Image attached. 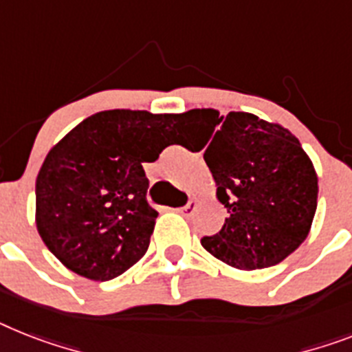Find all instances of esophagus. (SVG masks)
I'll return each instance as SVG.
<instances>
[{"instance_id":"esophagus-1","label":"esophagus","mask_w":352,"mask_h":352,"mask_svg":"<svg viewBox=\"0 0 352 352\" xmlns=\"http://www.w3.org/2000/svg\"><path fill=\"white\" fill-rule=\"evenodd\" d=\"M196 207H197V203L194 201V199H190V201H188L187 205H185V207H182V208H176V210H178L179 214H182V216L188 217V216H192V212L196 210Z\"/></svg>"}]
</instances>
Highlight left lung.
<instances>
[{
  "label": "left lung",
  "instance_id": "obj_1",
  "mask_svg": "<svg viewBox=\"0 0 352 352\" xmlns=\"http://www.w3.org/2000/svg\"><path fill=\"white\" fill-rule=\"evenodd\" d=\"M183 118L214 135L203 158L228 212L221 230L203 237V248L237 270L286 259L309 234L318 197L315 167L298 138L252 113L190 109Z\"/></svg>",
  "mask_w": 352,
  "mask_h": 352
}]
</instances>
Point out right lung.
<instances>
[{
	"label": "right lung",
	"mask_w": 352,
	"mask_h": 352,
	"mask_svg": "<svg viewBox=\"0 0 352 352\" xmlns=\"http://www.w3.org/2000/svg\"><path fill=\"white\" fill-rule=\"evenodd\" d=\"M179 117L100 111L52 147L36 179V225L66 268L104 283L144 257L158 212L142 164L170 145Z\"/></svg>",
	"instance_id": "1"
}]
</instances>
